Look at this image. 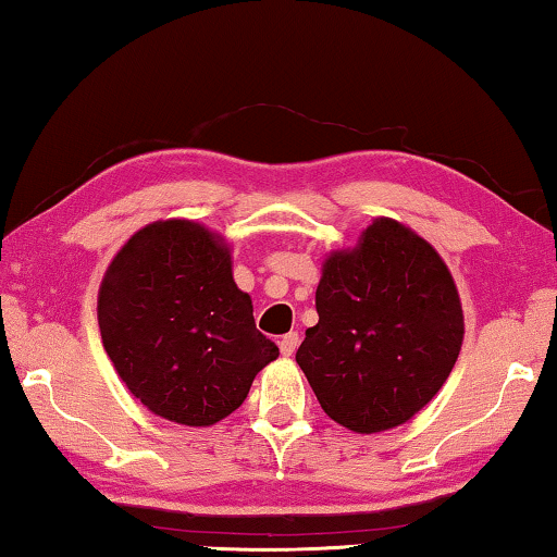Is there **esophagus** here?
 <instances>
[{
	"mask_svg": "<svg viewBox=\"0 0 557 557\" xmlns=\"http://www.w3.org/2000/svg\"><path fill=\"white\" fill-rule=\"evenodd\" d=\"M297 346H299V334L297 332H289V334H285L280 338V351H282V356H292L297 351Z\"/></svg>",
	"mask_w": 557,
	"mask_h": 557,
	"instance_id": "obj_1",
	"label": "esophagus"
}]
</instances>
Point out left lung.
<instances>
[{
  "label": "left lung",
  "instance_id": "obj_1",
  "mask_svg": "<svg viewBox=\"0 0 557 557\" xmlns=\"http://www.w3.org/2000/svg\"><path fill=\"white\" fill-rule=\"evenodd\" d=\"M317 314L297 348L299 369L329 418L366 435L425 408L465 336L447 265L391 219L369 225L358 248L324 262Z\"/></svg>",
  "mask_w": 557,
  "mask_h": 557
}]
</instances>
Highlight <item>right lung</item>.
I'll use <instances>...</instances> for the list:
<instances>
[{"label":"right lung","instance_id":"right-lung-1","mask_svg":"<svg viewBox=\"0 0 557 557\" xmlns=\"http://www.w3.org/2000/svg\"><path fill=\"white\" fill-rule=\"evenodd\" d=\"M98 322L129 393L178 425H213L238 410L280 354L233 282L228 248L191 221L132 235L102 280Z\"/></svg>","mask_w":557,"mask_h":557}]
</instances>
